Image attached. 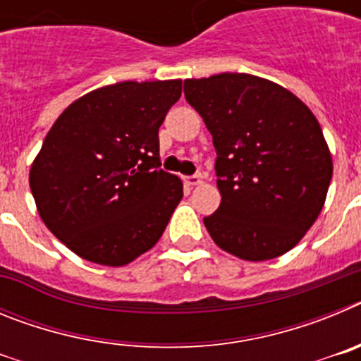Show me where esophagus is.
Segmentation results:
<instances>
[{"label": "esophagus", "instance_id": "1", "mask_svg": "<svg viewBox=\"0 0 361 361\" xmlns=\"http://www.w3.org/2000/svg\"><path fill=\"white\" fill-rule=\"evenodd\" d=\"M184 183H186V186H199V184H202V178H200V175H190V177H184Z\"/></svg>", "mask_w": 361, "mask_h": 361}]
</instances>
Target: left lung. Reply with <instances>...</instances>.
Wrapping results in <instances>:
<instances>
[{
	"label": "left lung",
	"instance_id": "obj_1",
	"mask_svg": "<svg viewBox=\"0 0 361 361\" xmlns=\"http://www.w3.org/2000/svg\"><path fill=\"white\" fill-rule=\"evenodd\" d=\"M213 135L220 206L204 226L220 250L260 262L293 250L324 208L333 159L295 94L250 73L186 79Z\"/></svg>",
	"mask_w": 361,
	"mask_h": 361
}]
</instances>
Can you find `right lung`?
Listing matches in <instances>:
<instances>
[{"label":"right lung","instance_id":"add662e5","mask_svg":"<svg viewBox=\"0 0 361 361\" xmlns=\"http://www.w3.org/2000/svg\"><path fill=\"white\" fill-rule=\"evenodd\" d=\"M183 81H123L57 117L30 168L44 226L85 260L119 267L157 244L183 199L161 170L159 128Z\"/></svg>","mask_w":361,"mask_h":361}]
</instances>
